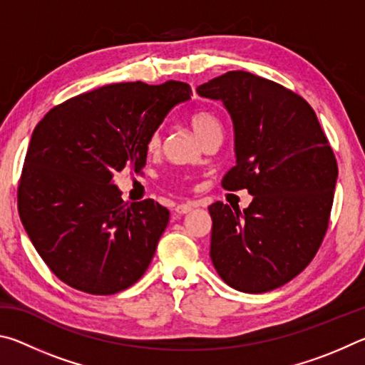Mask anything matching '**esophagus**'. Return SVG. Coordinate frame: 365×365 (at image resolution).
Returning a JSON list of instances; mask_svg holds the SVG:
<instances>
[{"mask_svg": "<svg viewBox=\"0 0 365 365\" xmlns=\"http://www.w3.org/2000/svg\"><path fill=\"white\" fill-rule=\"evenodd\" d=\"M193 207H195V205H191V202H187V205H177L175 212L177 214H188Z\"/></svg>", "mask_w": 365, "mask_h": 365, "instance_id": "esophagus-1", "label": "esophagus"}]
</instances>
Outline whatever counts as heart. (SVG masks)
I'll list each match as a JSON object with an SVG mask.
<instances>
[{"label":"heart","instance_id":"heart-1","mask_svg":"<svg viewBox=\"0 0 365 365\" xmlns=\"http://www.w3.org/2000/svg\"><path fill=\"white\" fill-rule=\"evenodd\" d=\"M188 123L191 130L196 133V137L201 141L212 133H222V122L212 110L207 109H196L193 114L190 115ZM160 146V135L159 132H154L150 138H148L146 148L150 153H156Z\"/></svg>","mask_w":365,"mask_h":365}]
</instances>
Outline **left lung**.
Wrapping results in <instances>:
<instances>
[{
	"label": "left lung",
	"mask_w": 365,
	"mask_h": 365,
	"mask_svg": "<svg viewBox=\"0 0 365 365\" xmlns=\"http://www.w3.org/2000/svg\"><path fill=\"white\" fill-rule=\"evenodd\" d=\"M196 91L222 101L233 122L237 164L222 187L252 195L243 211L220 201L209 206L211 261L228 287L270 292L304 270L322 243L335 154L309 103L272 80L232 71Z\"/></svg>",
	"instance_id": "1"
}]
</instances>
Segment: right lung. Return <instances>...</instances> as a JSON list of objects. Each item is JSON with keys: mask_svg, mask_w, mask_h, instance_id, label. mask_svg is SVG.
I'll use <instances>...</instances> for the list:
<instances>
[{"mask_svg": "<svg viewBox=\"0 0 365 365\" xmlns=\"http://www.w3.org/2000/svg\"><path fill=\"white\" fill-rule=\"evenodd\" d=\"M188 83H113L53 108L35 127L17 206L43 261L67 285L114 294L141 279L169 224V211L145 200L123 202L113 182L146 164L148 138Z\"/></svg>", "mask_w": 365, "mask_h": 365, "instance_id": "1", "label": "right lung"}]
</instances>
